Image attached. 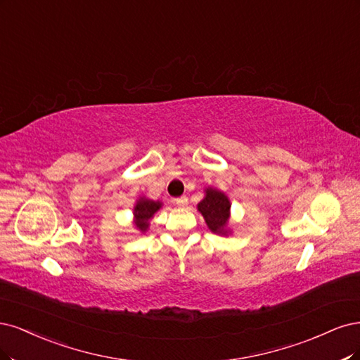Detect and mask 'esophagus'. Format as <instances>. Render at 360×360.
I'll return each instance as SVG.
<instances>
[{"mask_svg": "<svg viewBox=\"0 0 360 360\" xmlns=\"http://www.w3.org/2000/svg\"><path fill=\"white\" fill-rule=\"evenodd\" d=\"M173 203H175L176 206H179V207H182V206H185L188 203V199L185 195H182V197H178V199H175L173 200Z\"/></svg>", "mask_w": 360, "mask_h": 360, "instance_id": "esophagus-1", "label": "esophagus"}]
</instances>
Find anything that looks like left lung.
<instances>
[{
  "mask_svg": "<svg viewBox=\"0 0 360 360\" xmlns=\"http://www.w3.org/2000/svg\"><path fill=\"white\" fill-rule=\"evenodd\" d=\"M203 200L197 205V210L203 215L205 221L212 233L229 235V218H230V200L229 197L215 188L205 190Z\"/></svg>",
  "mask_w": 360,
  "mask_h": 360,
  "instance_id": "left-lung-1",
  "label": "left lung"
}]
</instances>
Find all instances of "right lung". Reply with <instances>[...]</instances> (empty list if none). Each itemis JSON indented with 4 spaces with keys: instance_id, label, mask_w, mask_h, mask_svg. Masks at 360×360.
<instances>
[{
    "instance_id": "obj_1",
    "label": "right lung",
    "mask_w": 360,
    "mask_h": 360,
    "mask_svg": "<svg viewBox=\"0 0 360 360\" xmlns=\"http://www.w3.org/2000/svg\"><path fill=\"white\" fill-rule=\"evenodd\" d=\"M161 202H155L146 199V197H141L134 205L133 215H134V226L145 233V231L149 229V221L150 218L154 217V214L161 207Z\"/></svg>"
}]
</instances>
